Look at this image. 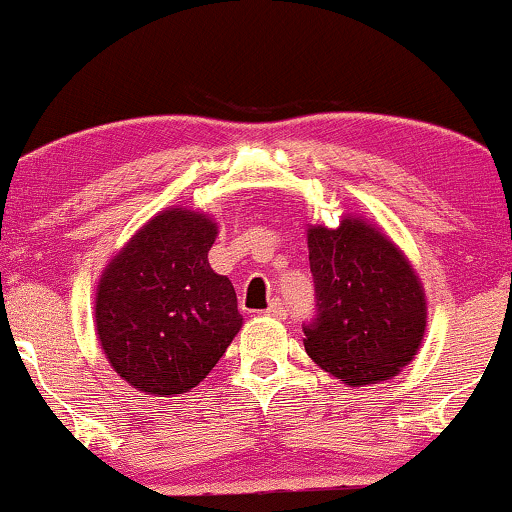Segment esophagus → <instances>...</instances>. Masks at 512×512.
I'll use <instances>...</instances> for the list:
<instances>
[{
	"mask_svg": "<svg viewBox=\"0 0 512 512\" xmlns=\"http://www.w3.org/2000/svg\"><path fill=\"white\" fill-rule=\"evenodd\" d=\"M265 312H268L270 317H279V319L286 317V307H284L282 300H272L270 307H268V310H265Z\"/></svg>",
	"mask_w": 512,
	"mask_h": 512,
	"instance_id": "1",
	"label": "esophagus"
}]
</instances>
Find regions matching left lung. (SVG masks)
<instances>
[{"label":"left lung","instance_id":"1","mask_svg":"<svg viewBox=\"0 0 512 512\" xmlns=\"http://www.w3.org/2000/svg\"><path fill=\"white\" fill-rule=\"evenodd\" d=\"M317 314L303 326L310 359L349 387L391 380L415 359L426 298L401 249L363 219L307 228Z\"/></svg>","mask_w":512,"mask_h":512}]
</instances>
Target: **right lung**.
<instances>
[{
  "mask_svg": "<svg viewBox=\"0 0 512 512\" xmlns=\"http://www.w3.org/2000/svg\"><path fill=\"white\" fill-rule=\"evenodd\" d=\"M216 233L207 214L165 209L104 268L97 338L130 387L153 396L186 394L242 328L233 284L207 261Z\"/></svg>",
  "mask_w": 512,
  "mask_h": 512,
  "instance_id": "add662e5",
  "label": "right lung"
}]
</instances>
